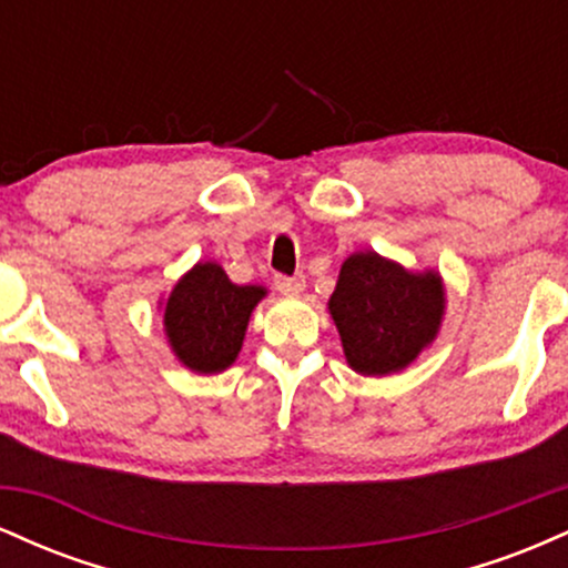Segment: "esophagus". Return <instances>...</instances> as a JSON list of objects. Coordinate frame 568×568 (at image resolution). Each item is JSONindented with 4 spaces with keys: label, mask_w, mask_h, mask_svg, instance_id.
Wrapping results in <instances>:
<instances>
[{
    "label": "esophagus",
    "mask_w": 568,
    "mask_h": 568,
    "mask_svg": "<svg viewBox=\"0 0 568 568\" xmlns=\"http://www.w3.org/2000/svg\"><path fill=\"white\" fill-rule=\"evenodd\" d=\"M275 288L280 293H288V296H296L306 288L304 275H275Z\"/></svg>",
    "instance_id": "obj_1"
}]
</instances>
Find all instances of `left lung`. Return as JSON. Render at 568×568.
I'll return each mask as SVG.
<instances>
[{
    "label": "left lung",
    "mask_w": 568,
    "mask_h": 568,
    "mask_svg": "<svg viewBox=\"0 0 568 568\" xmlns=\"http://www.w3.org/2000/svg\"><path fill=\"white\" fill-rule=\"evenodd\" d=\"M328 310L349 366L363 376H387L438 334L443 283L435 272L414 275L374 251L352 253Z\"/></svg>",
    "instance_id": "8db88e82"
}]
</instances>
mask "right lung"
Listing matches in <instances>:
<instances>
[{
  "mask_svg": "<svg viewBox=\"0 0 568 568\" xmlns=\"http://www.w3.org/2000/svg\"><path fill=\"white\" fill-rule=\"evenodd\" d=\"M264 293L262 285H234L219 264L194 266L165 304L168 342L179 361L197 374L232 366L243 347L247 317Z\"/></svg>",
  "mask_w": 568,
  "mask_h": 568,
  "instance_id": "add662e5",
  "label": "right lung"
}]
</instances>
